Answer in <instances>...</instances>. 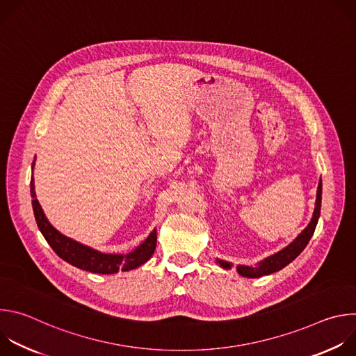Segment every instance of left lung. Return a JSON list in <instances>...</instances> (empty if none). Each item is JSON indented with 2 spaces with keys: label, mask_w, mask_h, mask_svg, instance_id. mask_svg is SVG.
<instances>
[{
  "label": "left lung",
  "mask_w": 356,
  "mask_h": 356,
  "mask_svg": "<svg viewBox=\"0 0 356 356\" xmlns=\"http://www.w3.org/2000/svg\"><path fill=\"white\" fill-rule=\"evenodd\" d=\"M321 194H323V183L321 179L318 181V187H317V195H316V207L313 211V217L309 222V225L304 228L286 248H283L282 250L273 253V255L265 258L264 261L258 262L255 266H246V265H236V272L242 276V277H262L275 272L282 270L284 266H287L290 262H293L300 253L302 252V249L307 246L309 241L312 239L314 229L317 227L318 218H320V211H321ZM217 264L222 268L229 270L232 268L231 262L227 261H221V259H216Z\"/></svg>",
  "instance_id": "1"
}]
</instances>
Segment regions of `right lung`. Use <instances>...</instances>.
<instances>
[{
  "instance_id": "obj_1",
  "label": "right lung",
  "mask_w": 356,
  "mask_h": 356,
  "mask_svg": "<svg viewBox=\"0 0 356 356\" xmlns=\"http://www.w3.org/2000/svg\"><path fill=\"white\" fill-rule=\"evenodd\" d=\"M33 166H35V161L32 163V169ZM31 197L33 198L32 207H33L36 224L39 227V231L50 245V248L58 253L59 258H62L67 264L81 270L99 273V275H113L120 270L128 272L146 264L152 258V255H154V252L156 249V238H158L156 228H154V231L147 235V238L129 253H104L97 249H92L87 245H83L63 235L47 221L35 194L33 177L31 179Z\"/></svg>"
}]
</instances>
